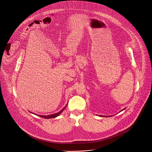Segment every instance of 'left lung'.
<instances>
[{
  "label": "left lung",
  "instance_id": "left-lung-1",
  "mask_svg": "<svg viewBox=\"0 0 152 152\" xmlns=\"http://www.w3.org/2000/svg\"><path fill=\"white\" fill-rule=\"evenodd\" d=\"M100 117H102V115H100ZM103 117H104V116H103Z\"/></svg>",
  "mask_w": 152,
  "mask_h": 152
}]
</instances>
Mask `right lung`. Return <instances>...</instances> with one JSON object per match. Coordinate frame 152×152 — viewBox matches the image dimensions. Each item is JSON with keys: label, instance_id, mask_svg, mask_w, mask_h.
<instances>
[{"label": "right lung", "instance_id": "obj_1", "mask_svg": "<svg viewBox=\"0 0 152 152\" xmlns=\"http://www.w3.org/2000/svg\"><path fill=\"white\" fill-rule=\"evenodd\" d=\"M65 107H64L63 108V109H62L61 111H59V113H56V114H52V115H38V116L41 117H42V118H55V117H56L57 116H58V115L64 110Z\"/></svg>", "mask_w": 152, "mask_h": 152}]
</instances>
